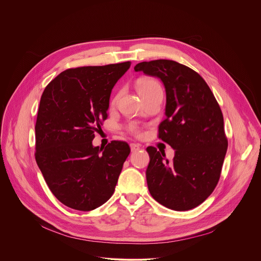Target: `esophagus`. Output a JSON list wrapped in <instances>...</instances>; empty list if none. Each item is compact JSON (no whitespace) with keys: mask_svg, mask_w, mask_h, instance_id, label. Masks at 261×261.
<instances>
[{"mask_svg":"<svg viewBox=\"0 0 261 261\" xmlns=\"http://www.w3.org/2000/svg\"><path fill=\"white\" fill-rule=\"evenodd\" d=\"M130 148H131V152H136L140 148V145L137 143H130Z\"/></svg>","mask_w":261,"mask_h":261,"instance_id":"obj_1","label":"esophagus"}]
</instances>
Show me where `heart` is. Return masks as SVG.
Listing matches in <instances>:
<instances>
[{
  "label": "heart",
  "mask_w": 261,
  "mask_h": 261,
  "mask_svg": "<svg viewBox=\"0 0 261 261\" xmlns=\"http://www.w3.org/2000/svg\"><path fill=\"white\" fill-rule=\"evenodd\" d=\"M136 88L140 94V96L143 98V97H146L148 95H152L156 92H162V89L160 87V85L152 80V79H147V77H141L139 79L137 82H136ZM119 98V94L116 95L114 98H113V101H111V103L113 104H116L117 100ZM128 131L133 133V134H138L139 133V127L136 125V124H130L128 126Z\"/></svg>",
  "instance_id": "heart-1"
}]
</instances>
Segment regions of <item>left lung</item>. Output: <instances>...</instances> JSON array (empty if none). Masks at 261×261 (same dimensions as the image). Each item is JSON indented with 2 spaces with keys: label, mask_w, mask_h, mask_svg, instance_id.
I'll return each instance as SVG.
<instances>
[{
  "label": "left lung",
  "mask_w": 261,
  "mask_h": 261,
  "mask_svg": "<svg viewBox=\"0 0 261 261\" xmlns=\"http://www.w3.org/2000/svg\"><path fill=\"white\" fill-rule=\"evenodd\" d=\"M134 70L161 80L166 92V119L159 138L174 150L172 161L146 147L148 191L160 204L188 211L214 191L227 151L221 108L204 80L191 68L170 60L138 63Z\"/></svg>",
  "instance_id": "left-lung-1"
}]
</instances>
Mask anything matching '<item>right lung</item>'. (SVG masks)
<instances>
[{
  "mask_svg": "<svg viewBox=\"0 0 261 261\" xmlns=\"http://www.w3.org/2000/svg\"><path fill=\"white\" fill-rule=\"evenodd\" d=\"M130 62L68 69L45 88L38 109L35 158L53 194L68 207L92 211L115 192L127 142L94 146L111 90Z\"/></svg>",
  "mask_w": 261,
  "mask_h": 261,
  "instance_id": "right-lung-1",
  "label": "right lung"
}]
</instances>
